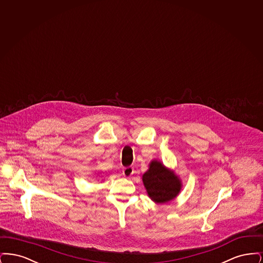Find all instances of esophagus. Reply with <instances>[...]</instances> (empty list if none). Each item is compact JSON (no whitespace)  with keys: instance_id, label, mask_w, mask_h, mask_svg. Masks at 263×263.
Returning a JSON list of instances; mask_svg holds the SVG:
<instances>
[{"instance_id":"obj_1","label":"esophagus","mask_w":263,"mask_h":263,"mask_svg":"<svg viewBox=\"0 0 263 263\" xmlns=\"http://www.w3.org/2000/svg\"><path fill=\"white\" fill-rule=\"evenodd\" d=\"M123 175L125 176V177H131L133 174H134V170H133V167H131V166H128V167H125V168H123Z\"/></svg>"}]
</instances>
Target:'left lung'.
Wrapping results in <instances>:
<instances>
[{"mask_svg":"<svg viewBox=\"0 0 263 263\" xmlns=\"http://www.w3.org/2000/svg\"><path fill=\"white\" fill-rule=\"evenodd\" d=\"M142 180L151 200L157 204L174 200L182 188L181 179L175 171L167 168L158 160L151 161L149 168L142 176Z\"/></svg>","mask_w":263,"mask_h":263,"instance_id":"8db88e82","label":"left lung"}]
</instances>
